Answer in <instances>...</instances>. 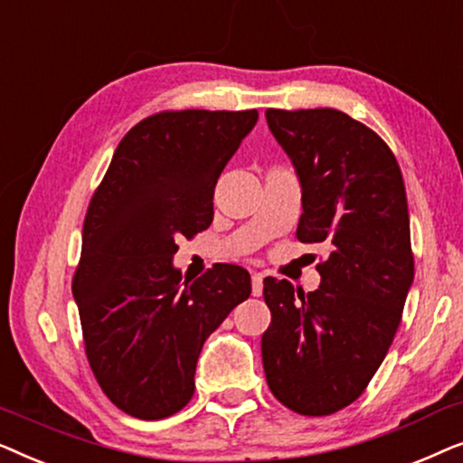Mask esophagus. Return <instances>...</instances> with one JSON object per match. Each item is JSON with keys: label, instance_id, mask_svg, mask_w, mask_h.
Segmentation results:
<instances>
[{"label": "esophagus", "instance_id": "obj_1", "mask_svg": "<svg viewBox=\"0 0 463 463\" xmlns=\"http://www.w3.org/2000/svg\"><path fill=\"white\" fill-rule=\"evenodd\" d=\"M261 293H263V276L255 274L252 276V295L261 297Z\"/></svg>", "mask_w": 463, "mask_h": 463}]
</instances>
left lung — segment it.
Wrapping results in <instances>:
<instances>
[{
    "label": "left lung",
    "mask_w": 463,
    "mask_h": 463,
    "mask_svg": "<svg viewBox=\"0 0 463 463\" xmlns=\"http://www.w3.org/2000/svg\"><path fill=\"white\" fill-rule=\"evenodd\" d=\"M301 185L297 238L326 244L320 287L265 278L268 385L301 415H331L363 394L388 354L413 284L407 194L388 145L337 109H268Z\"/></svg>",
    "instance_id": "left-lung-1"
}]
</instances>
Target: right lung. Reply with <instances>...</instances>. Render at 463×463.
Listing matches in <instances>:
<instances>
[{"label": "right lung", "mask_w": 463, "mask_h": 463, "mask_svg": "<svg viewBox=\"0 0 463 463\" xmlns=\"http://www.w3.org/2000/svg\"><path fill=\"white\" fill-rule=\"evenodd\" d=\"M257 119V109L145 118L88 206L73 276L86 356L107 398L138 420L192 401L202 345L250 297L244 268L219 263L192 282L173 257L176 240L213 223L219 175Z\"/></svg>", "instance_id": "right-lung-1"}]
</instances>
